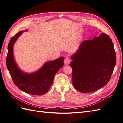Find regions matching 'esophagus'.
I'll return each mask as SVG.
<instances>
[{"label": "esophagus", "mask_w": 123, "mask_h": 123, "mask_svg": "<svg viewBox=\"0 0 123 123\" xmlns=\"http://www.w3.org/2000/svg\"><path fill=\"white\" fill-rule=\"evenodd\" d=\"M70 62V60L69 58H66L64 60V63L66 65H68Z\"/></svg>", "instance_id": "34e87169"}]
</instances>
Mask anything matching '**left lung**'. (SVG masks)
<instances>
[{
	"label": "left lung",
	"instance_id": "left-lung-1",
	"mask_svg": "<svg viewBox=\"0 0 123 123\" xmlns=\"http://www.w3.org/2000/svg\"><path fill=\"white\" fill-rule=\"evenodd\" d=\"M71 58L73 86L83 93L105 86L116 64L112 40L104 33L92 40L84 41Z\"/></svg>",
	"mask_w": 123,
	"mask_h": 123
}]
</instances>
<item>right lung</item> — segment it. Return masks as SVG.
<instances>
[{
	"label": "right lung",
	"mask_w": 123,
	"mask_h": 123,
	"mask_svg": "<svg viewBox=\"0 0 123 123\" xmlns=\"http://www.w3.org/2000/svg\"><path fill=\"white\" fill-rule=\"evenodd\" d=\"M24 32L21 31L17 33L10 40L6 61L7 68L14 83L20 90L32 95H42L49 90L56 73L64 66V57H61L46 62L34 73H24L16 64L13 51L15 42Z\"/></svg>",
	"instance_id": "add662e5"
}]
</instances>
